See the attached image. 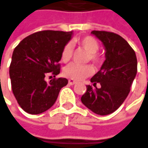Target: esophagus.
I'll return each instance as SVG.
<instances>
[{"instance_id": "34e87169", "label": "esophagus", "mask_w": 148, "mask_h": 148, "mask_svg": "<svg viewBox=\"0 0 148 148\" xmlns=\"http://www.w3.org/2000/svg\"><path fill=\"white\" fill-rule=\"evenodd\" d=\"M68 84L69 85H75V84H77V82H75V81H72V80H69L68 81Z\"/></svg>"}]
</instances>
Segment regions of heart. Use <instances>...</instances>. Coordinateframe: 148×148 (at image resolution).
I'll return each mask as SVG.
<instances>
[{"mask_svg": "<svg viewBox=\"0 0 148 148\" xmlns=\"http://www.w3.org/2000/svg\"><path fill=\"white\" fill-rule=\"evenodd\" d=\"M78 45L88 52L87 60H91L94 64L98 65L101 62V56L97 53L99 50V43L96 38L91 36H86L76 39ZM73 53V49L70 43L63 47L61 52V60L62 62H68ZM63 76L71 80L81 81L90 77L93 73V68L89 65L70 64L63 69Z\"/></svg>", "mask_w": 148, "mask_h": 148, "instance_id": "1", "label": "heart"}]
</instances>
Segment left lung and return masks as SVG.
Instances as JSON below:
<instances>
[{"label":"left lung","mask_w":148,"mask_h":148,"mask_svg":"<svg viewBox=\"0 0 148 148\" xmlns=\"http://www.w3.org/2000/svg\"><path fill=\"white\" fill-rule=\"evenodd\" d=\"M92 34L102 42L106 60L91 79L94 87L86 86V92L81 100L94 113L104 116L114 112L128 96L137 75V56L121 36L104 31H92Z\"/></svg>","instance_id":"8db88e82"}]
</instances>
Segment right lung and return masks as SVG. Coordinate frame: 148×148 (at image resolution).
I'll return each mask as SVG.
<instances>
[{
	"label": "right lung",
	"instance_id": "right-lung-1",
	"mask_svg": "<svg viewBox=\"0 0 148 148\" xmlns=\"http://www.w3.org/2000/svg\"><path fill=\"white\" fill-rule=\"evenodd\" d=\"M72 32L42 31L24 38L14 49L10 65L11 89L20 107L30 114H40L52 107L66 78L45 77L60 73L61 52Z\"/></svg>",
	"mask_w": 148,
	"mask_h": 148
}]
</instances>
